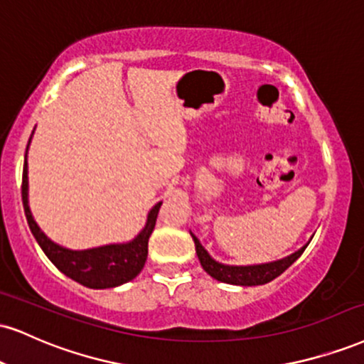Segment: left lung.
Returning <instances> with one entry per match:
<instances>
[{
	"label": "left lung",
	"mask_w": 364,
	"mask_h": 364,
	"mask_svg": "<svg viewBox=\"0 0 364 364\" xmlns=\"http://www.w3.org/2000/svg\"><path fill=\"white\" fill-rule=\"evenodd\" d=\"M191 237L195 240V249L196 256H198L201 268H203L212 278L218 279L222 283L229 284H239V287H256V284H264L273 282L274 278H278L284 269H288L290 266L301 256V252L305 251L304 246L300 251L293 252L291 256L284 257V259L268 262V264H256V266H227L222 262H217L215 259L210 257V254L205 251V247L201 246L200 240L191 234Z\"/></svg>",
	"instance_id": "8db88e82"
}]
</instances>
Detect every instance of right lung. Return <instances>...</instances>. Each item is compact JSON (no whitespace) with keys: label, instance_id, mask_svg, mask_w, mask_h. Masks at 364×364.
I'll return each instance as SVG.
<instances>
[{"label":"right lung","instance_id":"1","mask_svg":"<svg viewBox=\"0 0 364 364\" xmlns=\"http://www.w3.org/2000/svg\"><path fill=\"white\" fill-rule=\"evenodd\" d=\"M32 139V137H30ZM30 144V140H28ZM28 151V146H27ZM28 168L27 156H25L23 176H21V200H23L25 217L33 237L38 246L46 252V256L54 262V266L65 277L77 282L82 287L95 288H113L120 287L130 279H134L142 271L147 259L149 237L156 227V218L159 213L161 203L149 212L147 224L142 232L129 244H110V246L87 249V251H69L47 239V235L35 224L28 208Z\"/></svg>","mask_w":364,"mask_h":364}]
</instances>
